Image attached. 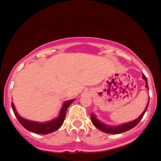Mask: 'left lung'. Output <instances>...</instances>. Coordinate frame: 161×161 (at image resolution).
Masks as SVG:
<instances>
[{"instance_id": "obj_1", "label": "left lung", "mask_w": 161, "mask_h": 161, "mask_svg": "<svg viewBox=\"0 0 161 161\" xmlns=\"http://www.w3.org/2000/svg\"><path fill=\"white\" fill-rule=\"evenodd\" d=\"M142 78H143V79L145 81V82H146V84H145L146 88H147V89H148L147 78H146V76L144 74H142ZM148 104H149V99H148V101H147V104L145 107V110L142 112V114H141V115L138 116L137 119H135V120L130 121V122H129V123H123V124L115 125V126H113V125H109L105 124V123H103V122L100 121L98 119H97V117H96L95 114H91L92 123H93V125H95L96 128H97L99 130L102 131V132H106V133H108V134L123 133V132L130 130L131 129L134 128L136 125H138V123L141 121L142 117H143L144 114H145L146 110H147V107H148Z\"/></svg>"}]
</instances>
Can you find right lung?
Here are the masks:
<instances>
[{
    "label": "right lung",
    "instance_id": "obj_1",
    "mask_svg": "<svg viewBox=\"0 0 161 161\" xmlns=\"http://www.w3.org/2000/svg\"><path fill=\"white\" fill-rule=\"evenodd\" d=\"M75 100H69L66 101L64 103L61 109H60L59 115L57 118L51 119V120L45 122V123H40V122L36 121H31L29 119H25V118L22 117L21 116L19 115L17 111H16L14 104L12 102V109L14 110V114H15L16 117L17 118L18 121L25 129H27L29 132H34L36 134H41V135H47L51 132H54L61 126L63 123H64V119H65L66 110H67L68 108L69 105L74 101Z\"/></svg>",
    "mask_w": 161,
    "mask_h": 161
}]
</instances>
